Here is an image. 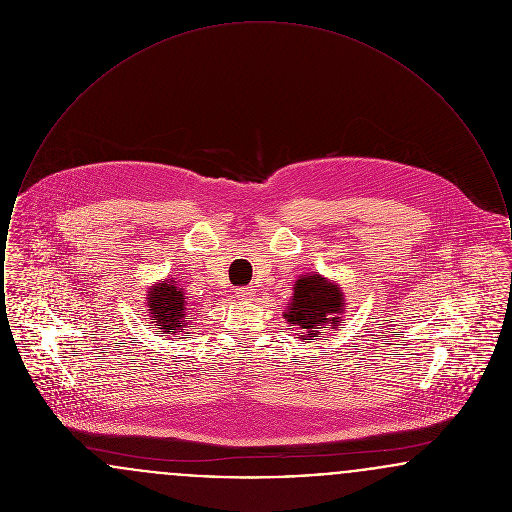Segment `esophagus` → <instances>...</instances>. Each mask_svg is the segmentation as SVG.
I'll return each mask as SVG.
<instances>
[{"label": "esophagus", "mask_w": 512, "mask_h": 512, "mask_svg": "<svg viewBox=\"0 0 512 512\" xmlns=\"http://www.w3.org/2000/svg\"><path fill=\"white\" fill-rule=\"evenodd\" d=\"M253 295H255L253 288H240V290L236 292V297H238L240 301H253Z\"/></svg>", "instance_id": "1"}]
</instances>
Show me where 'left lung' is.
<instances>
[{
  "label": "left lung",
  "instance_id": "left-lung-1",
  "mask_svg": "<svg viewBox=\"0 0 512 512\" xmlns=\"http://www.w3.org/2000/svg\"><path fill=\"white\" fill-rule=\"evenodd\" d=\"M345 305V293L334 280L318 272H305L293 284L284 318L301 332L299 340H320L326 328L336 330L340 326Z\"/></svg>",
  "mask_w": 512,
  "mask_h": 512
}]
</instances>
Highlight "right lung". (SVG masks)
<instances>
[{
	"label": "right lung",
	"instance_id": "add662e5",
	"mask_svg": "<svg viewBox=\"0 0 512 512\" xmlns=\"http://www.w3.org/2000/svg\"><path fill=\"white\" fill-rule=\"evenodd\" d=\"M146 307L149 324L163 334H188L186 330H190V324L194 322V315L188 309L186 290L174 278L157 280L147 288Z\"/></svg>",
	"mask_w": 512,
	"mask_h": 512
}]
</instances>
